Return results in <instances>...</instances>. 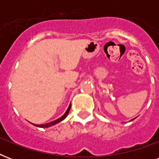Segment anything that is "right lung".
Instances as JSON below:
<instances>
[{
    "label": "right lung",
    "instance_id": "right-lung-1",
    "mask_svg": "<svg viewBox=\"0 0 159 159\" xmlns=\"http://www.w3.org/2000/svg\"><path fill=\"white\" fill-rule=\"evenodd\" d=\"M70 108H71V104H70L69 107L67 108V111L65 112L64 115H63L62 117H60L59 119L56 120L52 121V122H50V123L44 124V125H34L37 126V127H41V128H48V127H50V126H52V125H56V124H57V123H59L60 121H62V120H64V119L67 117V116L68 115V112H69V111H70Z\"/></svg>",
    "mask_w": 159,
    "mask_h": 159
}]
</instances>
